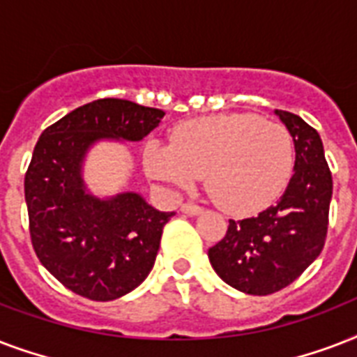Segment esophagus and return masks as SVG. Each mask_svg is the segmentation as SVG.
Masks as SVG:
<instances>
[{"instance_id":"obj_1","label":"esophagus","mask_w":357,"mask_h":357,"mask_svg":"<svg viewBox=\"0 0 357 357\" xmlns=\"http://www.w3.org/2000/svg\"><path fill=\"white\" fill-rule=\"evenodd\" d=\"M204 211L200 206H195V204H183L181 206V213H185V215H189V217H196V215H200V213Z\"/></svg>"}]
</instances>
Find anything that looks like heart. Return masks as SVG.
I'll use <instances>...</instances> for the list:
<instances>
[{"label": "heart", "instance_id": "obj_1", "mask_svg": "<svg viewBox=\"0 0 357 357\" xmlns=\"http://www.w3.org/2000/svg\"><path fill=\"white\" fill-rule=\"evenodd\" d=\"M151 178L190 187L206 174L207 192L224 211H259L287 187L294 167L293 135L283 123L252 113H228L178 126L172 142L150 140Z\"/></svg>", "mask_w": 357, "mask_h": 357}]
</instances>
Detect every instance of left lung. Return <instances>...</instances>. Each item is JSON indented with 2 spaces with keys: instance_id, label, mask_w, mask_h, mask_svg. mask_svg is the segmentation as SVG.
<instances>
[{
  "instance_id": "1",
  "label": "left lung",
  "mask_w": 357,
  "mask_h": 357,
  "mask_svg": "<svg viewBox=\"0 0 357 357\" xmlns=\"http://www.w3.org/2000/svg\"><path fill=\"white\" fill-rule=\"evenodd\" d=\"M294 142V172L282 198L257 217L229 220L207 255L218 276L246 294L265 296L293 283L322 252L332 174L321 135L287 111H274Z\"/></svg>"
}]
</instances>
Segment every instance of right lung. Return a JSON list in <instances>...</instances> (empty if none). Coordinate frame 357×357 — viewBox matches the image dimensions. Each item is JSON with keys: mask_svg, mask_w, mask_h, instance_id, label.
<instances>
[{"mask_svg": "<svg viewBox=\"0 0 357 357\" xmlns=\"http://www.w3.org/2000/svg\"><path fill=\"white\" fill-rule=\"evenodd\" d=\"M161 109L103 98L44 129L25 174L31 243L64 287L107 302L139 287L155 263L174 211L151 207L133 190L96 196L83 167L102 140L140 142L161 123Z\"/></svg>", "mask_w": 357, "mask_h": 357, "instance_id": "right-lung-1", "label": "right lung"}]
</instances>
